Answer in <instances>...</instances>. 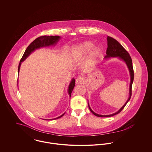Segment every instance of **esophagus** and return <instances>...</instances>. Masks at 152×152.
<instances>
[{
    "mask_svg": "<svg viewBox=\"0 0 152 152\" xmlns=\"http://www.w3.org/2000/svg\"><path fill=\"white\" fill-rule=\"evenodd\" d=\"M84 81H85L84 78H83V77H80L76 79L75 83L76 84H84Z\"/></svg>",
    "mask_w": 152,
    "mask_h": 152,
    "instance_id": "1",
    "label": "esophagus"
}]
</instances>
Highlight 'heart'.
<instances>
[{
  "label": "heart",
  "mask_w": 152,
  "mask_h": 152,
  "mask_svg": "<svg viewBox=\"0 0 152 152\" xmlns=\"http://www.w3.org/2000/svg\"><path fill=\"white\" fill-rule=\"evenodd\" d=\"M94 45V44L90 42H85L75 45L72 47L71 52V58L72 60L75 61L86 56ZM91 51L87 64V69H91L94 66L95 61L101 53L99 47H95Z\"/></svg>",
  "instance_id": "heart-1"
}]
</instances>
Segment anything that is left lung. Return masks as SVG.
<instances>
[{
    "instance_id": "obj_1",
    "label": "left lung",
    "mask_w": 152,
    "mask_h": 152,
    "mask_svg": "<svg viewBox=\"0 0 152 152\" xmlns=\"http://www.w3.org/2000/svg\"><path fill=\"white\" fill-rule=\"evenodd\" d=\"M107 55L105 56L104 58L105 59H108L111 57H118V58L121 59L125 63V64L127 65L128 69L129 71V74H130V86H129V96L125 102V104L119 109L116 112L110 114V115H99L96 113H95L91 108L89 107V103H88V107L91 112L95 115L96 116L98 117H110L112 116H114L118 113H119L124 107L126 106L127 103L129 102L130 100L131 96H132V86L133 81V78H134V72H133V65H132V58L130 57L129 54L128 53V51L122 47V45L119 43L117 40L114 39L113 38L108 36L107 37Z\"/></svg>"
}]
</instances>
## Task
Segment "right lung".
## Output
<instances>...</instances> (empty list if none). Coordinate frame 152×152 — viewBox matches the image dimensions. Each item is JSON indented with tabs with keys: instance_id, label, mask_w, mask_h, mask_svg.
I'll return each instance as SVG.
<instances>
[{
	"instance_id": "obj_1",
	"label": "right lung",
	"mask_w": 152,
	"mask_h": 152,
	"mask_svg": "<svg viewBox=\"0 0 152 152\" xmlns=\"http://www.w3.org/2000/svg\"><path fill=\"white\" fill-rule=\"evenodd\" d=\"M60 39H61V37L59 36H40V37L37 38L36 40H34L27 47V48H26V50L20 60L19 67H18V74H19L20 68V65H21L22 62L24 61L31 54V53L34 51L40 48L49 47L51 45H55L60 40ZM75 79L72 78L69 84L68 89V93L70 97L71 95V92H72L74 88L75 87ZM64 114H65V113H64L61 116H60L56 118H54L53 119H57L60 118H61Z\"/></svg>"
}]
</instances>
